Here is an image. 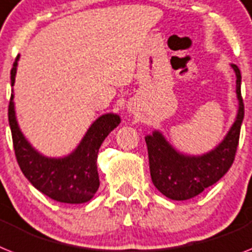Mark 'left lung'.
Returning a JSON list of instances; mask_svg holds the SVG:
<instances>
[{
    "mask_svg": "<svg viewBox=\"0 0 252 252\" xmlns=\"http://www.w3.org/2000/svg\"><path fill=\"white\" fill-rule=\"evenodd\" d=\"M236 73V94L238 111L236 121L225 138L213 151L201 156H188L172 147L161 131L155 130L145 136L148 148L152 182L159 192L174 201H184L202 193L206 188L223 178L234 161L241 125L245 116L241 95V72L236 64H230Z\"/></svg>",
    "mask_w": 252,
    "mask_h": 252,
    "instance_id": "1",
    "label": "left lung"
}]
</instances>
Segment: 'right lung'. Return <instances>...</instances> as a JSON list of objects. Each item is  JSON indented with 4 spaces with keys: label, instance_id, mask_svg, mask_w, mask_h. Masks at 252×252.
<instances>
[{
    "label": "right lung",
    "instance_id": "1",
    "mask_svg": "<svg viewBox=\"0 0 252 252\" xmlns=\"http://www.w3.org/2000/svg\"><path fill=\"white\" fill-rule=\"evenodd\" d=\"M19 55L11 69V86L15 84ZM121 122L118 114L107 113L91 125L80 144L70 155L51 158L33 148L19 127L15 116L14 94L9 104V124L16 161L31 184L45 196L63 203H85L99 189L97 152L104 139Z\"/></svg>",
    "mask_w": 252,
    "mask_h": 252
}]
</instances>
